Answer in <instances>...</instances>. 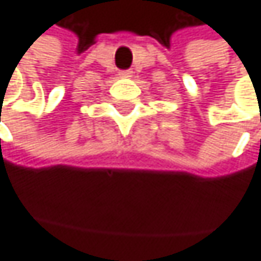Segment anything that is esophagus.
Segmentation results:
<instances>
[{"instance_id": "34e87169", "label": "esophagus", "mask_w": 261, "mask_h": 261, "mask_svg": "<svg viewBox=\"0 0 261 261\" xmlns=\"http://www.w3.org/2000/svg\"><path fill=\"white\" fill-rule=\"evenodd\" d=\"M119 75H120V76H125V78H128V76H132V72H129V70H123V72H120Z\"/></svg>"}]
</instances>
